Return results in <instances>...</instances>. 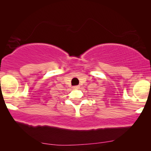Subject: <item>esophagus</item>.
Returning a JSON list of instances; mask_svg holds the SVG:
<instances>
[{"instance_id": "1", "label": "esophagus", "mask_w": 151, "mask_h": 151, "mask_svg": "<svg viewBox=\"0 0 151 151\" xmlns=\"http://www.w3.org/2000/svg\"><path fill=\"white\" fill-rule=\"evenodd\" d=\"M79 88H80V86H73V89H79Z\"/></svg>"}]
</instances>
